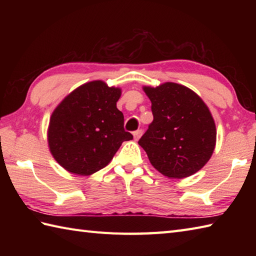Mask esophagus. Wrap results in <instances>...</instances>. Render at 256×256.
Returning a JSON list of instances; mask_svg holds the SVG:
<instances>
[{
  "label": "esophagus",
  "instance_id": "obj_1",
  "mask_svg": "<svg viewBox=\"0 0 256 256\" xmlns=\"http://www.w3.org/2000/svg\"><path fill=\"white\" fill-rule=\"evenodd\" d=\"M142 130H138L136 132H134L133 133V136H134V140H140V135H142Z\"/></svg>",
  "mask_w": 256,
  "mask_h": 256
}]
</instances>
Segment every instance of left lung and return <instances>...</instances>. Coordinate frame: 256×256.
I'll return each instance as SVG.
<instances>
[{
    "mask_svg": "<svg viewBox=\"0 0 256 256\" xmlns=\"http://www.w3.org/2000/svg\"><path fill=\"white\" fill-rule=\"evenodd\" d=\"M154 120L140 140L152 166L162 175L182 179L200 170L211 158L216 131L212 114L192 89L175 82L144 86Z\"/></svg>",
    "mask_w": 256,
    "mask_h": 256,
    "instance_id": "1",
    "label": "left lung"
}]
</instances>
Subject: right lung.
<instances>
[{"label": "right lung", "instance_id": "right-lung-1", "mask_svg": "<svg viewBox=\"0 0 256 256\" xmlns=\"http://www.w3.org/2000/svg\"><path fill=\"white\" fill-rule=\"evenodd\" d=\"M122 91L104 81L94 80L78 86L52 113L47 131L48 148L67 172L89 176L102 170L124 140L123 113L116 108Z\"/></svg>", "mask_w": 256, "mask_h": 256}]
</instances>
